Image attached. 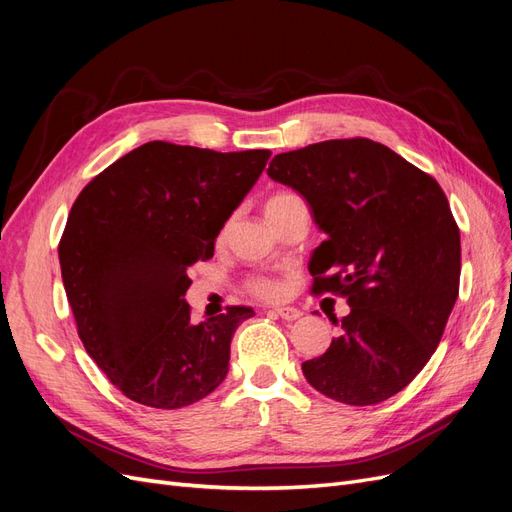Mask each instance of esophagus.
<instances>
[{"label":"esophagus","instance_id":"34e87169","mask_svg":"<svg viewBox=\"0 0 512 512\" xmlns=\"http://www.w3.org/2000/svg\"><path fill=\"white\" fill-rule=\"evenodd\" d=\"M273 314L284 318V320H299L303 316L301 309H297V307H275Z\"/></svg>","mask_w":512,"mask_h":512}]
</instances>
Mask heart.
<instances>
[{"label": "heart", "instance_id": "obj_1", "mask_svg": "<svg viewBox=\"0 0 512 512\" xmlns=\"http://www.w3.org/2000/svg\"><path fill=\"white\" fill-rule=\"evenodd\" d=\"M297 205H303V200L294 192H275L267 198L265 213H267V218H273V215L282 213L290 207H297ZM247 288H250L260 299H275L282 294V284L273 280V277H265V275L252 277V280L247 282Z\"/></svg>", "mask_w": 512, "mask_h": 512}]
</instances>
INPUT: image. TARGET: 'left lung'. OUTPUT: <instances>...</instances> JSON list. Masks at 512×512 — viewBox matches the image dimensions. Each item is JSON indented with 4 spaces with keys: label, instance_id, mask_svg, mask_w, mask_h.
I'll list each match as a JSON object with an SVG mask.
<instances>
[{
    "label": "left lung",
    "instance_id": "left-lung-1",
    "mask_svg": "<svg viewBox=\"0 0 512 512\" xmlns=\"http://www.w3.org/2000/svg\"><path fill=\"white\" fill-rule=\"evenodd\" d=\"M267 175L297 190L327 235L309 258L314 294L348 299L342 335L301 365L316 391L374 406L436 352L459 294V228L423 170L369 138H337L275 156Z\"/></svg>",
    "mask_w": 512,
    "mask_h": 512
}]
</instances>
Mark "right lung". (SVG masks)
Listing matches in <instances>:
<instances>
[{
  "mask_svg": "<svg viewBox=\"0 0 512 512\" xmlns=\"http://www.w3.org/2000/svg\"><path fill=\"white\" fill-rule=\"evenodd\" d=\"M269 149L220 153L151 141L104 168L70 209L61 277L91 359L136 404H196L228 374L230 339L254 316L235 305L194 322L188 267L252 190Z\"/></svg>",
  "mask_w": 512,
  "mask_h": 512,
  "instance_id": "obj_1",
  "label": "right lung"
}]
</instances>
